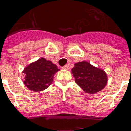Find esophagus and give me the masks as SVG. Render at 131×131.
<instances>
[{"label": "esophagus", "instance_id": "obj_1", "mask_svg": "<svg viewBox=\"0 0 131 131\" xmlns=\"http://www.w3.org/2000/svg\"><path fill=\"white\" fill-rule=\"evenodd\" d=\"M62 69H64V70H69V65H68V64H67V65H65L64 67H62Z\"/></svg>", "mask_w": 131, "mask_h": 131}]
</instances>
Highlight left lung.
I'll use <instances>...</instances> for the list:
<instances>
[{
  "mask_svg": "<svg viewBox=\"0 0 131 131\" xmlns=\"http://www.w3.org/2000/svg\"><path fill=\"white\" fill-rule=\"evenodd\" d=\"M71 73L76 83L88 94L99 92L105 88L108 82L107 74L103 69L85 61L76 63Z\"/></svg>",
  "mask_w": 131,
  "mask_h": 131,
  "instance_id": "obj_1",
  "label": "left lung"
}]
</instances>
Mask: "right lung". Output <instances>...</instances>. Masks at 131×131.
I'll list each match as a JSON object with an SVG mask.
<instances>
[{
	"instance_id": "obj_1",
	"label": "right lung",
	"mask_w": 131,
	"mask_h": 131,
	"mask_svg": "<svg viewBox=\"0 0 131 131\" xmlns=\"http://www.w3.org/2000/svg\"><path fill=\"white\" fill-rule=\"evenodd\" d=\"M60 70L51 61L40 58L27 65L23 70V83L30 91H41L46 89L53 82L54 74Z\"/></svg>"
}]
</instances>
